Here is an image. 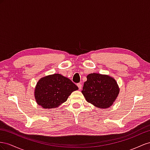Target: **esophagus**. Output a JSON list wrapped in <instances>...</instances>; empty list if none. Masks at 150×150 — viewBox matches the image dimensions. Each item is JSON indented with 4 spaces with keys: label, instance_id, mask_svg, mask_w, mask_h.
I'll use <instances>...</instances> for the list:
<instances>
[{
    "label": "esophagus",
    "instance_id": "obj_1",
    "mask_svg": "<svg viewBox=\"0 0 150 150\" xmlns=\"http://www.w3.org/2000/svg\"><path fill=\"white\" fill-rule=\"evenodd\" d=\"M76 85L78 86L79 90H81V88H82V84H81L80 83H77V85Z\"/></svg>",
    "mask_w": 150,
    "mask_h": 150
}]
</instances>
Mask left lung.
I'll return each instance as SVG.
<instances>
[{
  "label": "left lung",
  "mask_w": 150,
  "mask_h": 150,
  "mask_svg": "<svg viewBox=\"0 0 150 150\" xmlns=\"http://www.w3.org/2000/svg\"><path fill=\"white\" fill-rule=\"evenodd\" d=\"M82 93L89 103L99 109L112 105L120 91L115 80L108 75L90 74L87 76Z\"/></svg>",
  "instance_id": "obj_1"
}]
</instances>
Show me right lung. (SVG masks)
I'll list each match as a JSON object with an SVG mask.
<instances>
[{
    "label": "right lung",
    "mask_w": 150,
    "mask_h": 150,
    "mask_svg": "<svg viewBox=\"0 0 150 150\" xmlns=\"http://www.w3.org/2000/svg\"><path fill=\"white\" fill-rule=\"evenodd\" d=\"M78 87L65 76L54 74L41 78L35 88V100L43 109L57 108Z\"/></svg>",
    "instance_id": "1"
}]
</instances>
